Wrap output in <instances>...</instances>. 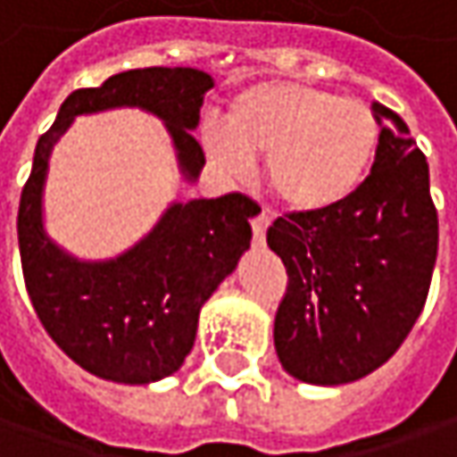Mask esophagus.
<instances>
[{"instance_id": "34e87169", "label": "esophagus", "mask_w": 457, "mask_h": 457, "mask_svg": "<svg viewBox=\"0 0 457 457\" xmlns=\"http://www.w3.org/2000/svg\"><path fill=\"white\" fill-rule=\"evenodd\" d=\"M271 220L267 212H259L253 220H251V228H253V237H256V243H262L264 237H267V229H270Z\"/></svg>"}]
</instances>
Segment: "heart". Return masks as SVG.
Returning <instances> with one entry per match:
<instances>
[{"label":"heart","instance_id":"1","mask_svg":"<svg viewBox=\"0 0 457 457\" xmlns=\"http://www.w3.org/2000/svg\"><path fill=\"white\" fill-rule=\"evenodd\" d=\"M204 145L225 170L267 159L274 201L298 214L345 204L363 186L379 145V122L358 99L295 80H262L229 99L225 133Z\"/></svg>","mask_w":457,"mask_h":457}]
</instances>
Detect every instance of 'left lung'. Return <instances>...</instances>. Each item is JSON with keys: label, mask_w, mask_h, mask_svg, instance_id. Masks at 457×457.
<instances>
[{"label": "left lung", "mask_w": 457, "mask_h": 457, "mask_svg": "<svg viewBox=\"0 0 457 457\" xmlns=\"http://www.w3.org/2000/svg\"><path fill=\"white\" fill-rule=\"evenodd\" d=\"M371 175L329 212L279 217L267 232L287 270L274 316L282 369L309 385H348L390 361L427 303L436 262L429 164L393 109Z\"/></svg>", "instance_id": "obj_1"}]
</instances>
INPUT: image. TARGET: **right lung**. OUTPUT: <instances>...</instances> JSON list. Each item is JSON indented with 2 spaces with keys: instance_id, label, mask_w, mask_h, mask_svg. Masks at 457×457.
<instances>
[{
  "instance_id": "obj_1",
  "label": "right lung",
  "mask_w": 457,
  "mask_h": 457,
  "mask_svg": "<svg viewBox=\"0 0 457 457\" xmlns=\"http://www.w3.org/2000/svg\"><path fill=\"white\" fill-rule=\"evenodd\" d=\"M214 78L195 67H144L72 91L38 138L18 212L22 274L30 303L52 340L78 366L117 385H151L175 374L193 351L198 313L251 248L248 195L170 201L156 225L109 259H80L60 245L44 220L49 159L75 117L109 109L154 114L175 148L178 172L195 183L206 159L198 128Z\"/></svg>"
}]
</instances>
